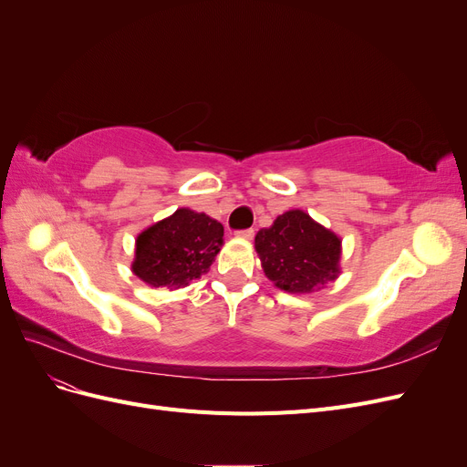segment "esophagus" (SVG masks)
Segmentation results:
<instances>
[{
    "instance_id": "obj_1",
    "label": "esophagus",
    "mask_w": 467,
    "mask_h": 467,
    "mask_svg": "<svg viewBox=\"0 0 467 467\" xmlns=\"http://www.w3.org/2000/svg\"><path fill=\"white\" fill-rule=\"evenodd\" d=\"M235 235H237V237H244V239H253V235H255V230H253V228H249V230H239V232H235Z\"/></svg>"
}]
</instances>
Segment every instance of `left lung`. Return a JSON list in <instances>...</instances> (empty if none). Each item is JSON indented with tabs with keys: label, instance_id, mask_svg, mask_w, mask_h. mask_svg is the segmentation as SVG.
Returning a JSON list of instances; mask_svg holds the SVG:
<instances>
[{
	"label": "left lung",
	"instance_id": "1",
	"mask_svg": "<svg viewBox=\"0 0 467 467\" xmlns=\"http://www.w3.org/2000/svg\"><path fill=\"white\" fill-rule=\"evenodd\" d=\"M263 271L292 294L319 290L341 273V239L304 210H288L255 235Z\"/></svg>",
	"mask_w": 467,
	"mask_h": 467
}]
</instances>
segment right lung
Instances as JSON below:
<instances>
[{"label": "right lung", "instance_id": "add662e5", "mask_svg": "<svg viewBox=\"0 0 467 467\" xmlns=\"http://www.w3.org/2000/svg\"><path fill=\"white\" fill-rule=\"evenodd\" d=\"M222 244L223 225L218 220L179 208L138 235L132 271L153 288H182L210 271Z\"/></svg>", "mask_w": 467, "mask_h": 467}]
</instances>
